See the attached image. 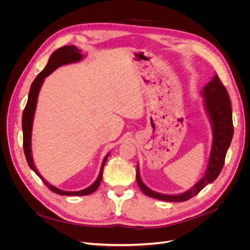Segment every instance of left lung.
<instances>
[{"instance_id": "8db88e82", "label": "left lung", "mask_w": 250, "mask_h": 250, "mask_svg": "<svg viewBox=\"0 0 250 250\" xmlns=\"http://www.w3.org/2000/svg\"><path fill=\"white\" fill-rule=\"evenodd\" d=\"M203 96L205 97L207 111L211 118L214 134L212 151L209 155L206 174L189 190L177 195H168L155 192L144 185L140 177L139 166L137 165L136 178L138 186L140 189L148 196L166 202H186L198 194L208 183L213 182L222 171L234 133L231 100L227 89L221 82L218 75H216L213 80L204 88Z\"/></svg>"}]
</instances>
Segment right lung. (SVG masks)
<instances>
[{
	"instance_id": "right-lung-1",
	"label": "right lung",
	"mask_w": 250,
	"mask_h": 250,
	"mask_svg": "<svg viewBox=\"0 0 250 250\" xmlns=\"http://www.w3.org/2000/svg\"><path fill=\"white\" fill-rule=\"evenodd\" d=\"M81 50L77 48L74 45H65L62 47H60L56 51L52 52V55L50 56L48 62L46 64V67L37 75V77L34 79V81L31 84L30 91L28 94V100L27 103H26V106L23 110V115H22V129H23V149H24V154L26 157V160H27V163L29 167L33 170V171L39 176L42 180L44 185L51 190L58 194L61 195H87L92 192H94L100 186V182L102 179V174H103V167L105 162L107 160L108 154L105 157L101 169H100V173L98 175V178L96 181L93 183V185L90 186L89 188L83 189V190H79V191H64L62 189H59L55 188L54 186H51L50 183H48L42 175L38 172V170L36 169L33 159H32V154H31V130H32V124H33V117H34V112L36 108V103H37V97L39 90H41V87L44 81L45 77L50 75L52 72H54L57 68L61 67L62 64H67L71 62H75L82 60V55L80 54Z\"/></svg>"
}]
</instances>
